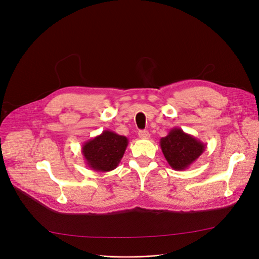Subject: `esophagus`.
I'll return each mask as SVG.
<instances>
[{"label": "esophagus", "instance_id": "esophagus-1", "mask_svg": "<svg viewBox=\"0 0 259 259\" xmlns=\"http://www.w3.org/2000/svg\"><path fill=\"white\" fill-rule=\"evenodd\" d=\"M138 135L141 139H148L150 138V133L148 131H139Z\"/></svg>", "mask_w": 259, "mask_h": 259}]
</instances>
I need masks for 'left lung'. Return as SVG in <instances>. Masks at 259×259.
Here are the masks:
<instances>
[{
    "label": "left lung",
    "instance_id": "8db88e82",
    "mask_svg": "<svg viewBox=\"0 0 259 259\" xmlns=\"http://www.w3.org/2000/svg\"><path fill=\"white\" fill-rule=\"evenodd\" d=\"M159 143L165 160L177 171L188 169L206 149L205 143L179 127L172 128Z\"/></svg>",
    "mask_w": 259,
    "mask_h": 259
}]
</instances>
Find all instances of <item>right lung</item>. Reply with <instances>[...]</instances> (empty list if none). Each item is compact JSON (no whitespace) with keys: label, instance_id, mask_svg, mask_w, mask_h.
<instances>
[{"label":"right lung","instance_id":"add662e5","mask_svg":"<svg viewBox=\"0 0 259 259\" xmlns=\"http://www.w3.org/2000/svg\"><path fill=\"white\" fill-rule=\"evenodd\" d=\"M128 139L111 131H103L101 135L82 144L81 153L89 168L99 172H108L118 167Z\"/></svg>","mask_w":259,"mask_h":259}]
</instances>
